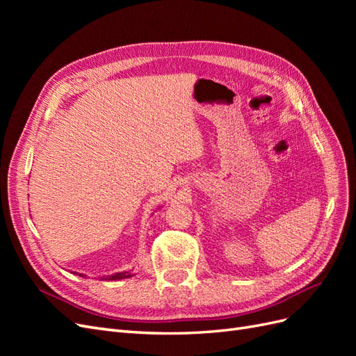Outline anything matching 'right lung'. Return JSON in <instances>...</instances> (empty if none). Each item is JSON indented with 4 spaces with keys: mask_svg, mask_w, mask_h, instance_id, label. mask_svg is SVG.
<instances>
[{
    "mask_svg": "<svg viewBox=\"0 0 356 356\" xmlns=\"http://www.w3.org/2000/svg\"><path fill=\"white\" fill-rule=\"evenodd\" d=\"M132 275L129 272H122V273H114V275H110L108 279L110 281H117V279H124V277H131Z\"/></svg>",
    "mask_w": 356,
    "mask_h": 356,
    "instance_id": "right-lung-1",
    "label": "right lung"
}]
</instances>
